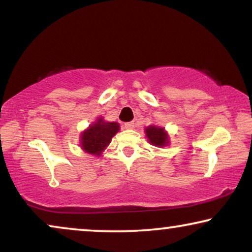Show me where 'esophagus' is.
Returning a JSON list of instances; mask_svg holds the SVG:
<instances>
[{
    "mask_svg": "<svg viewBox=\"0 0 252 252\" xmlns=\"http://www.w3.org/2000/svg\"><path fill=\"white\" fill-rule=\"evenodd\" d=\"M134 127H135V125H134L133 122H129V123H126L125 124V128L126 129H133Z\"/></svg>",
    "mask_w": 252,
    "mask_h": 252,
    "instance_id": "34e87169",
    "label": "esophagus"
}]
</instances>
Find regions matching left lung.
I'll use <instances>...</instances> for the list:
<instances>
[{
	"label": "left lung",
	"mask_w": 252,
	"mask_h": 252,
	"mask_svg": "<svg viewBox=\"0 0 252 252\" xmlns=\"http://www.w3.org/2000/svg\"><path fill=\"white\" fill-rule=\"evenodd\" d=\"M144 133H146L149 143L155 147L163 148L170 144V136H168V133L165 130L164 127L150 125L146 127Z\"/></svg>",
	"instance_id": "left-lung-1"
}]
</instances>
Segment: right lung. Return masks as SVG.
Returning a JSON list of instances; mask_svg holds the SVG:
<instances>
[{
	"mask_svg": "<svg viewBox=\"0 0 252 252\" xmlns=\"http://www.w3.org/2000/svg\"><path fill=\"white\" fill-rule=\"evenodd\" d=\"M120 125L115 122H105L103 117H97L80 134V147L86 154L99 157L111 142L112 137L119 132Z\"/></svg>",
	"mask_w": 252,
	"mask_h": 252,
	"instance_id": "add662e5",
	"label": "right lung"
}]
</instances>
